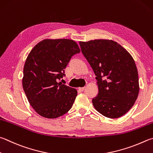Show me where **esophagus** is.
Listing matches in <instances>:
<instances>
[{
	"mask_svg": "<svg viewBox=\"0 0 153 153\" xmlns=\"http://www.w3.org/2000/svg\"><path fill=\"white\" fill-rule=\"evenodd\" d=\"M84 89H85V87H82V88H79V91H83L84 90Z\"/></svg>",
	"mask_w": 153,
	"mask_h": 153,
	"instance_id": "obj_1",
	"label": "esophagus"
}]
</instances>
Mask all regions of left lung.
<instances>
[{
	"label": "left lung",
	"mask_w": 153,
	"mask_h": 153,
	"mask_svg": "<svg viewBox=\"0 0 153 153\" xmlns=\"http://www.w3.org/2000/svg\"><path fill=\"white\" fill-rule=\"evenodd\" d=\"M79 45L96 76L98 94L92 99L94 108L107 118L124 115L139 92L138 71L132 57L111 40H91L79 42Z\"/></svg>",
	"instance_id": "obj_1"
}]
</instances>
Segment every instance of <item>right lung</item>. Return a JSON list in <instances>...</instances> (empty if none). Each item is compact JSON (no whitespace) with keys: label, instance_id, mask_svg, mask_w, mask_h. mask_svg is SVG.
<instances>
[{"label":"right lung","instance_id":"add662e5","mask_svg":"<svg viewBox=\"0 0 153 153\" xmlns=\"http://www.w3.org/2000/svg\"><path fill=\"white\" fill-rule=\"evenodd\" d=\"M79 52L77 44L67 39H45L30 52L24 65L23 88L40 116L55 118L71 109L77 91L58 80L65 76L64 69Z\"/></svg>","mask_w":153,"mask_h":153}]
</instances>
